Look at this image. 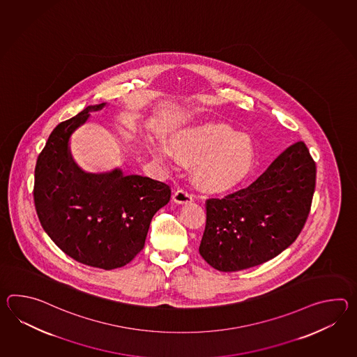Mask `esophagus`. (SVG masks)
I'll return each mask as SVG.
<instances>
[{
  "instance_id": "esophagus-1",
  "label": "esophagus",
  "mask_w": 357,
  "mask_h": 357,
  "mask_svg": "<svg viewBox=\"0 0 357 357\" xmlns=\"http://www.w3.org/2000/svg\"><path fill=\"white\" fill-rule=\"evenodd\" d=\"M173 199H174V202H176V204L184 205V204L192 202L193 195L187 190H175L174 195H173Z\"/></svg>"
}]
</instances>
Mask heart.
<instances>
[{"label":"heart","mask_w":357,"mask_h":357,"mask_svg":"<svg viewBox=\"0 0 357 357\" xmlns=\"http://www.w3.org/2000/svg\"><path fill=\"white\" fill-rule=\"evenodd\" d=\"M172 151L161 143H152L155 159L167 164L175 159L196 164L195 178L210 190L234 187L252 164V144L245 135L224 123H207L176 132L170 138Z\"/></svg>","instance_id":"obj_1"}]
</instances>
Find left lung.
Here are the masks:
<instances>
[{
    "label": "left lung",
    "mask_w": 357,
    "mask_h": 357,
    "mask_svg": "<svg viewBox=\"0 0 357 357\" xmlns=\"http://www.w3.org/2000/svg\"><path fill=\"white\" fill-rule=\"evenodd\" d=\"M315 181L317 167L306 144L289 146L247 188L207 199L199 255L219 271L269 261L301 233Z\"/></svg>",
    "instance_id": "1"
}]
</instances>
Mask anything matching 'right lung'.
I'll list each match as a JSON object with an SVG mask.
<instances>
[{"label": "right lung", "mask_w": 357, "mask_h": 357, "mask_svg": "<svg viewBox=\"0 0 357 357\" xmlns=\"http://www.w3.org/2000/svg\"><path fill=\"white\" fill-rule=\"evenodd\" d=\"M105 106H87L52 130L37 159L33 196L40 225L56 246L75 261L111 270L142 250L151 220L172 190L147 176L124 175L119 167L96 174L78 167L70 137Z\"/></svg>", "instance_id": "obj_1"}]
</instances>
